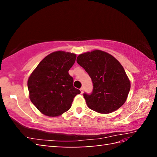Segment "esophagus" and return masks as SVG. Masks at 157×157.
<instances>
[{
    "mask_svg": "<svg viewBox=\"0 0 157 157\" xmlns=\"http://www.w3.org/2000/svg\"><path fill=\"white\" fill-rule=\"evenodd\" d=\"M80 91H81V94H83V92H84V88H83V87H82V88L80 89Z\"/></svg>",
    "mask_w": 157,
    "mask_h": 157,
    "instance_id": "34e87169",
    "label": "esophagus"
}]
</instances>
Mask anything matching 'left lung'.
I'll use <instances>...</instances> for the list:
<instances>
[{"label": "left lung", "instance_id": "8db88e82", "mask_svg": "<svg viewBox=\"0 0 157 157\" xmlns=\"http://www.w3.org/2000/svg\"><path fill=\"white\" fill-rule=\"evenodd\" d=\"M77 62L92 79L91 94H84L89 109L100 113H109L125 102L131 84L123 66L112 55L95 50L78 55Z\"/></svg>", "mask_w": 157, "mask_h": 157}]
</instances>
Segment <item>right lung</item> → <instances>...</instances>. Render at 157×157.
<instances>
[{"mask_svg":"<svg viewBox=\"0 0 157 157\" xmlns=\"http://www.w3.org/2000/svg\"><path fill=\"white\" fill-rule=\"evenodd\" d=\"M75 59L74 53L53 52L41 61L29 77V98L41 113L50 117L62 115L80 94L68 74Z\"/></svg>","mask_w":157,"mask_h":157,"instance_id":"add662e5","label":"right lung"}]
</instances>
